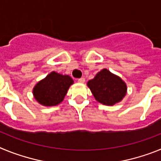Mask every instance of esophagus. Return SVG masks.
<instances>
[{
  "mask_svg": "<svg viewBox=\"0 0 161 161\" xmlns=\"http://www.w3.org/2000/svg\"><path fill=\"white\" fill-rule=\"evenodd\" d=\"M77 81L79 82V83H84V82L85 81V78H84V77L79 78V79H78Z\"/></svg>",
  "mask_w": 161,
  "mask_h": 161,
  "instance_id": "34e87169",
  "label": "esophagus"
}]
</instances>
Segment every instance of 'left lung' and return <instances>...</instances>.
Listing matches in <instances>:
<instances>
[{"label":"left lung","mask_w":161,"mask_h":161,"mask_svg":"<svg viewBox=\"0 0 161 161\" xmlns=\"http://www.w3.org/2000/svg\"><path fill=\"white\" fill-rule=\"evenodd\" d=\"M87 85L95 99L107 106H113L122 101L126 93L125 82L107 69L98 72Z\"/></svg>","instance_id":"8db88e82"}]
</instances>
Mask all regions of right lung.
Listing matches in <instances>:
<instances>
[{"instance_id": "right-lung-1", "label": "right lung", "mask_w": 161, "mask_h": 161, "mask_svg": "<svg viewBox=\"0 0 161 161\" xmlns=\"http://www.w3.org/2000/svg\"><path fill=\"white\" fill-rule=\"evenodd\" d=\"M72 84L73 80L69 76L52 72L35 85L33 93L37 102L43 106H56L64 100Z\"/></svg>"}]
</instances>
